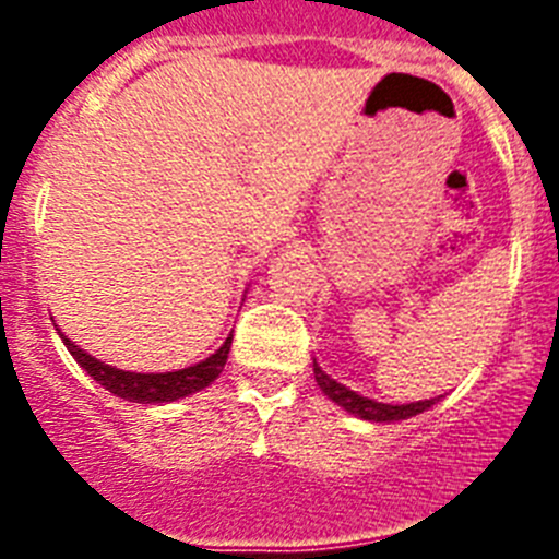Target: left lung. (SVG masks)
Returning <instances> with one entry per match:
<instances>
[{
  "mask_svg": "<svg viewBox=\"0 0 559 559\" xmlns=\"http://www.w3.org/2000/svg\"><path fill=\"white\" fill-rule=\"evenodd\" d=\"M313 374L316 383L328 394L333 403H338L341 408H347L349 414H358L360 419H374V423H397V419H408L414 414H423L426 408L433 406V400H419V403H406V406H389V403H374L369 397H360V394L349 392L347 386H341L338 380H333L330 374H324L322 369L316 367L313 360Z\"/></svg>",
  "mask_w": 559,
  "mask_h": 559,
  "instance_id": "1",
  "label": "left lung"
}]
</instances>
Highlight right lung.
Returning <instances> with one entry per match:
<instances>
[{"mask_svg": "<svg viewBox=\"0 0 559 559\" xmlns=\"http://www.w3.org/2000/svg\"><path fill=\"white\" fill-rule=\"evenodd\" d=\"M61 338L63 344H67L69 353H72V358H75L103 389H108V392L117 394V397L122 400H131V403H170V400H179L192 392H201V389L210 386L212 380L218 378L226 358H229V347H231V335H229L218 353L210 355V358L201 360V364H195V367L179 369V372L142 374V372H122V369L108 367V364H103V360L83 353V349L78 347V344H72L67 335H61Z\"/></svg>", "mask_w": 559, "mask_h": 559, "instance_id": "right-lung-1", "label": "right lung"}]
</instances>
